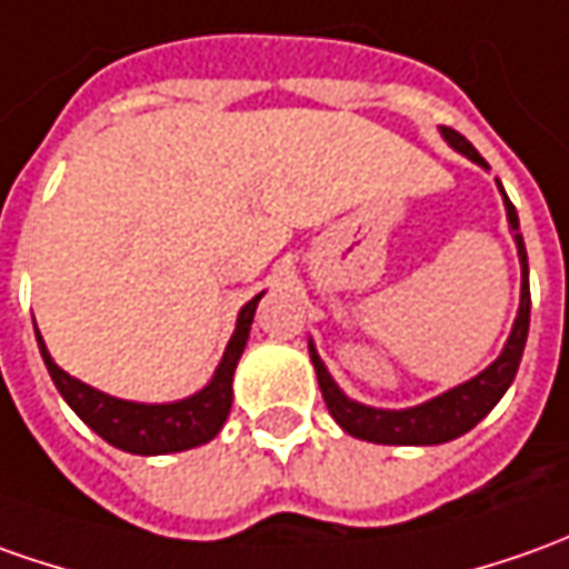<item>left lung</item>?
Here are the masks:
<instances>
[{
	"label": "left lung",
	"mask_w": 569,
	"mask_h": 569,
	"mask_svg": "<svg viewBox=\"0 0 569 569\" xmlns=\"http://www.w3.org/2000/svg\"><path fill=\"white\" fill-rule=\"evenodd\" d=\"M442 139L455 152L477 161L479 168H489L482 161V154L458 130L442 127ZM498 189H501V183H498ZM501 196H505V189H501ZM505 211H508V223H511L513 242H517V258H520V308H517L511 336H508L501 355L486 370H479L473 380L461 382V386H455V389H448V392L430 398L423 405H415V408H398V411L396 408H370V405H361V401L349 398L336 386L327 365L317 355L315 342L308 339L311 365H315L327 411L333 415L336 423L349 436L365 439V442H377V446H442V442H451L467 430H473L479 420L501 401V396L508 392V386L517 377V367H520V358H523V346H527L529 333V264L517 208H513L508 196H505Z\"/></svg>",
	"instance_id": "1"
}]
</instances>
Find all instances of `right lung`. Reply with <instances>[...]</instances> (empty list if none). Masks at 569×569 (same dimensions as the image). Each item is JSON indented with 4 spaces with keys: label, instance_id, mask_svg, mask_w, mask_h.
<instances>
[{
    "label": "right lung",
    "instance_id": "add662e5",
    "mask_svg": "<svg viewBox=\"0 0 569 569\" xmlns=\"http://www.w3.org/2000/svg\"><path fill=\"white\" fill-rule=\"evenodd\" d=\"M261 296L264 292H258L252 301L242 305V311L236 317L233 336H230L223 358H220L218 370L208 380V386H202L196 396L164 401V405L127 401V398L99 392L52 361L40 330H37V342H40L46 370H49L61 398L71 405L73 415L80 417L92 432H99L106 439L108 446L130 451V455H171V451H187V448L211 442L223 427V420L230 417L236 365H239L246 342H249L254 308H258Z\"/></svg>",
    "mask_w": 569,
    "mask_h": 569
}]
</instances>
